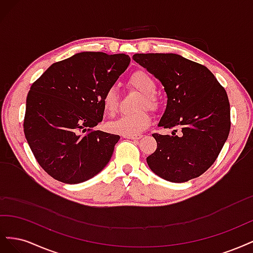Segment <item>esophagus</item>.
Masks as SVG:
<instances>
[{
	"mask_svg": "<svg viewBox=\"0 0 253 253\" xmlns=\"http://www.w3.org/2000/svg\"><path fill=\"white\" fill-rule=\"evenodd\" d=\"M141 134H126L124 135V138H126V139H134V140H138L140 138H142Z\"/></svg>",
	"mask_w": 253,
	"mask_h": 253,
	"instance_id": "34e87169",
	"label": "esophagus"
}]
</instances>
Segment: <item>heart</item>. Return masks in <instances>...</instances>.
Segmentation results:
<instances>
[{"label":"heart","instance_id":"obj_1","mask_svg":"<svg viewBox=\"0 0 253 253\" xmlns=\"http://www.w3.org/2000/svg\"><path fill=\"white\" fill-rule=\"evenodd\" d=\"M128 86H131L142 94L138 104V111L133 114L122 115L116 120L112 121L109 128L112 132L117 134H136L147 128L151 125V116L144 108L151 111H156L159 106L158 99L155 96L157 89V83L152 76L143 70L135 71L127 79ZM119 96L116 87L110 86L104 90L102 96V105L104 111L113 115L117 111Z\"/></svg>","mask_w":253,"mask_h":253}]
</instances>
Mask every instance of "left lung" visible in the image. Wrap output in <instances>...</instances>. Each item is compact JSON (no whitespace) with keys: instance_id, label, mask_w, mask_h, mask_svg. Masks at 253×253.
<instances>
[{"instance_id":"8db88e82","label":"left lung","mask_w":253,"mask_h":253,"mask_svg":"<svg viewBox=\"0 0 253 253\" xmlns=\"http://www.w3.org/2000/svg\"><path fill=\"white\" fill-rule=\"evenodd\" d=\"M133 60L165 86L168 103L158 126L175 128L172 136L153 134L157 149L147 157L150 169L172 182L198 177L215 162L230 132L225 88L205 65L176 53H136Z\"/></svg>"}]
</instances>
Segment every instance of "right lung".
Wrapping results in <instances>:
<instances>
[{
  "mask_svg": "<svg viewBox=\"0 0 253 253\" xmlns=\"http://www.w3.org/2000/svg\"><path fill=\"white\" fill-rule=\"evenodd\" d=\"M125 53L83 51L51 64L26 98L24 134L42 169L80 183L108 165L119 135L93 129L102 121L104 90L129 64Z\"/></svg>",
  "mask_w": 253,
  "mask_h": 253,
  "instance_id": "right-lung-1",
  "label": "right lung"
}]
</instances>
